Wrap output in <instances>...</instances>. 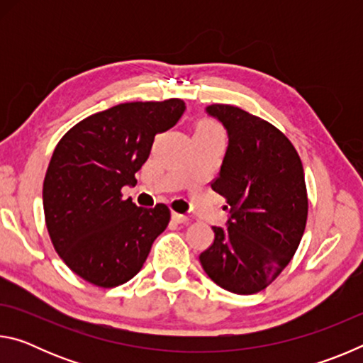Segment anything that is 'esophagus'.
I'll return each instance as SVG.
<instances>
[{
	"instance_id": "34e87169",
	"label": "esophagus",
	"mask_w": 363,
	"mask_h": 363,
	"mask_svg": "<svg viewBox=\"0 0 363 363\" xmlns=\"http://www.w3.org/2000/svg\"><path fill=\"white\" fill-rule=\"evenodd\" d=\"M171 218H173V220H176V223H179V224H187L189 223V218L186 216V214L173 213V214H171Z\"/></svg>"
}]
</instances>
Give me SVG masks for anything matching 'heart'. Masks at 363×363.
Here are the masks:
<instances>
[{"mask_svg":"<svg viewBox=\"0 0 363 363\" xmlns=\"http://www.w3.org/2000/svg\"><path fill=\"white\" fill-rule=\"evenodd\" d=\"M196 130H199V131H218V130H216V126H214L213 123H210V121H203V123H200V125H199V128H196Z\"/></svg>","mask_w":363,"mask_h":363,"instance_id":"heart-1","label":"heart"}]
</instances>
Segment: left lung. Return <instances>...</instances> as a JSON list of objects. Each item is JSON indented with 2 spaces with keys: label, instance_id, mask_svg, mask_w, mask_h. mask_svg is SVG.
<instances>
[{
  "label": "left lung",
  "instance_id": "1",
  "mask_svg": "<svg viewBox=\"0 0 363 363\" xmlns=\"http://www.w3.org/2000/svg\"><path fill=\"white\" fill-rule=\"evenodd\" d=\"M227 133V149L211 189L227 199L225 227L200 255L214 284L253 294L272 284L296 253L307 220L304 169L293 144L277 128L245 110L205 108Z\"/></svg>",
  "mask_w": 363,
  "mask_h": 363
}]
</instances>
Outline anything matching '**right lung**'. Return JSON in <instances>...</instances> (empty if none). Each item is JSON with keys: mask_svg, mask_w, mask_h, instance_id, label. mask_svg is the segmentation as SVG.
<instances>
[{"mask_svg": "<svg viewBox=\"0 0 363 363\" xmlns=\"http://www.w3.org/2000/svg\"><path fill=\"white\" fill-rule=\"evenodd\" d=\"M184 112L181 99L120 104L59 140L43 186L46 227L57 255L89 284L112 288L131 280L167 229V205L136 206L121 199V189L136 186L155 134Z\"/></svg>", "mask_w": 363, "mask_h": 363, "instance_id": "1", "label": "right lung"}]
</instances>
